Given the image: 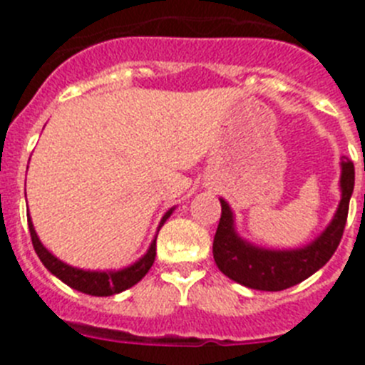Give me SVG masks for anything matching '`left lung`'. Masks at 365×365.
I'll list each match as a JSON object with an SVG mask.
<instances>
[{"mask_svg":"<svg viewBox=\"0 0 365 365\" xmlns=\"http://www.w3.org/2000/svg\"><path fill=\"white\" fill-rule=\"evenodd\" d=\"M340 202L325 230L298 248H265L241 237L230 205L221 201V219L214 237V259L225 276L256 291H283L298 285L331 259L346 228L349 199L354 188V166L347 157L340 163Z\"/></svg>","mask_w":365,"mask_h":365,"instance_id":"left-lung-1","label":"left lung"}]
</instances>
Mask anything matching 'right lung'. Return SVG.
Listing matches in <instances>:
<instances>
[{
	"mask_svg": "<svg viewBox=\"0 0 365 365\" xmlns=\"http://www.w3.org/2000/svg\"><path fill=\"white\" fill-rule=\"evenodd\" d=\"M175 206L170 208L166 214L160 219L159 227H157V234H159L160 227H163L166 219L173 214ZM29 221V230H31V240L34 245V250H36L38 257L45 265V269L49 270L51 274H54L58 279H62L66 285H69L74 291H80L83 294L91 296H113L118 294V292L125 291L133 287L135 283H138L148 274V270L153 265L155 256H157V234H155L153 241L148 247L146 254L143 257H138L135 263L124 267V269L118 270H86V269H76L73 265H67L62 259H58L53 252H49L47 248L43 247V243L38 237L36 230H34V225H32L31 215H27Z\"/></svg>",
	"mask_w": 365,
	"mask_h": 365,
	"instance_id": "right-lung-1",
	"label": "right lung"
}]
</instances>
